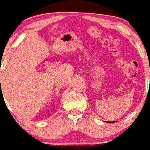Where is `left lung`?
I'll return each mask as SVG.
<instances>
[{
    "label": "left lung",
    "instance_id": "1",
    "mask_svg": "<svg viewBox=\"0 0 150 150\" xmlns=\"http://www.w3.org/2000/svg\"><path fill=\"white\" fill-rule=\"evenodd\" d=\"M115 122H109V123H114Z\"/></svg>",
    "mask_w": 150,
    "mask_h": 150
}]
</instances>
